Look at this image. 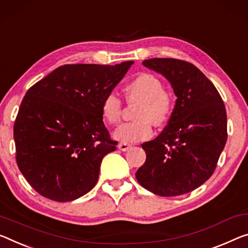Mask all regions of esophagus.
Here are the masks:
<instances>
[{
    "mask_svg": "<svg viewBox=\"0 0 248 248\" xmlns=\"http://www.w3.org/2000/svg\"><path fill=\"white\" fill-rule=\"evenodd\" d=\"M119 148H120L121 151L125 152V151H127V150H129V148H131V145H129V144H127V143L121 142V143L119 144Z\"/></svg>",
    "mask_w": 248,
    "mask_h": 248,
    "instance_id": "esophagus-1",
    "label": "esophagus"
}]
</instances>
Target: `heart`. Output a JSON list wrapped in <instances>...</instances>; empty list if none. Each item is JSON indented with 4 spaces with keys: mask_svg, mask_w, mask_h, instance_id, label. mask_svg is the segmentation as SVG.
<instances>
[{
    "mask_svg": "<svg viewBox=\"0 0 248 248\" xmlns=\"http://www.w3.org/2000/svg\"><path fill=\"white\" fill-rule=\"evenodd\" d=\"M129 104H139L134 114L137 120L125 123L114 132V137L123 143H136L148 139L155 126L169 121L173 111L174 98L163 87L158 78L150 73L137 74L124 89ZM123 104L115 94L106 95L102 102V115L106 123L115 126L121 122Z\"/></svg>",
    "mask_w": 248,
    "mask_h": 248,
    "instance_id": "obj_1",
    "label": "heart"
}]
</instances>
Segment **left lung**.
Returning a JSON list of instances; mask_svg holds the SVG:
<instances>
[{
    "instance_id": "8db88e82",
    "label": "left lung",
    "mask_w": 248,
    "mask_h": 248,
    "mask_svg": "<svg viewBox=\"0 0 248 248\" xmlns=\"http://www.w3.org/2000/svg\"><path fill=\"white\" fill-rule=\"evenodd\" d=\"M143 65L165 76L177 100L161 134L142 144L146 161L137 170L136 180L156 195H183L214 173L227 140L225 104L214 84L192 63L150 59Z\"/></svg>"
}]
</instances>
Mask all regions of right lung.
<instances>
[{
  "instance_id": "right-lung-1",
  "label": "right lung",
  "mask_w": 248,
  "mask_h": 248,
  "mask_svg": "<svg viewBox=\"0 0 248 248\" xmlns=\"http://www.w3.org/2000/svg\"><path fill=\"white\" fill-rule=\"evenodd\" d=\"M133 64H66L29 89L14 123L15 158L40 195L70 202L89 193L116 150L102 102Z\"/></svg>"
}]
</instances>
